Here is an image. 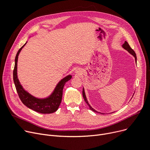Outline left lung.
Wrapping results in <instances>:
<instances>
[{"label":"left lung","instance_id":"1","mask_svg":"<svg viewBox=\"0 0 150 150\" xmlns=\"http://www.w3.org/2000/svg\"><path fill=\"white\" fill-rule=\"evenodd\" d=\"M122 47L124 49H125L126 50H127L130 54H131L134 57V59H135V61H136V63H137V55H136V53L134 52V51L131 48V47H130V45H129V44L127 43V42H126V41H125V43L122 44ZM83 98H84V100H85V102H86V103L88 105V106H89V108L91 110H92L93 111H94V112H98V113H99V112H98L97 111H96L95 110H94V109L90 106V105L89 104V103L88 102V100H87V98H86V94H85V91H84V87H83ZM99 113H100V114H104V113H101V112H99Z\"/></svg>","mask_w":150,"mask_h":150}]
</instances>
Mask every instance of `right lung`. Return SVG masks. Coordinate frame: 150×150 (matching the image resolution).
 <instances>
[{
    "label": "right lung",
    "mask_w": 150,
    "mask_h": 150,
    "mask_svg": "<svg viewBox=\"0 0 150 150\" xmlns=\"http://www.w3.org/2000/svg\"><path fill=\"white\" fill-rule=\"evenodd\" d=\"M25 44L18 51L15 59L14 69L13 71V82L23 103L31 110L41 114H51L56 112L60 105L63 95V89L65 83L72 78L71 75H68L62 79L52 93L47 98H38L27 91L21 86L17 76V62L19 54Z\"/></svg>",
    "instance_id": "add662e5"
}]
</instances>
